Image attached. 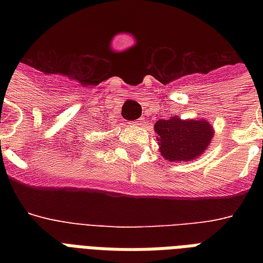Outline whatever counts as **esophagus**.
I'll list each match as a JSON object with an SVG mask.
<instances>
[{
    "mask_svg": "<svg viewBox=\"0 0 263 263\" xmlns=\"http://www.w3.org/2000/svg\"><path fill=\"white\" fill-rule=\"evenodd\" d=\"M131 124H132V125H136V127H139V125H143L144 120L138 119V120H135V121H131Z\"/></svg>",
    "mask_w": 263,
    "mask_h": 263,
    "instance_id": "1",
    "label": "esophagus"
}]
</instances>
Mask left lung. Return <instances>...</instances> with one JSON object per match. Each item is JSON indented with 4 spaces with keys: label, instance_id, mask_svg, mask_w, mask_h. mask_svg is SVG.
<instances>
[{
    "label": "left lung",
    "instance_id": "obj_1",
    "mask_svg": "<svg viewBox=\"0 0 263 263\" xmlns=\"http://www.w3.org/2000/svg\"><path fill=\"white\" fill-rule=\"evenodd\" d=\"M160 154L169 162H190L212 144L214 128L203 119L181 120L179 116L154 124Z\"/></svg>",
    "mask_w": 263,
    "mask_h": 263
}]
</instances>
